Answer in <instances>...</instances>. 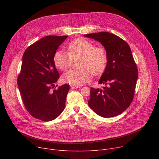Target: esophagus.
I'll return each mask as SVG.
<instances>
[{
    "label": "esophagus",
    "mask_w": 159,
    "mask_h": 159,
    "mask_svg": "<svg viewBox=\"0 0 159 159\" xmlns=\"http://www.w3.org/2000/svg\"><path fill=\"white\" fill-rule=\"evenodd\" d=\"M71 89H77V88H80L81 86H72V85H71Z\"/></svg>",
    "instance_id": "1"
}]
</instances>
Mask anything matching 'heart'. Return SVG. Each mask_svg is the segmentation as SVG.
I'll use <instances>...</instances> for the list:
<instances>
[{"label":"heart","instance_id":"obj_1","mask_svg":"<svg viewBox=\"0 0 159 159\" xmlns=\"http://www.w3.org/2000/svg\"><path fill=\"white\" fill-rule=\"evenodd\" d=\"M68 52L58 51L54 56V62L62 71L69 69L73 61L80 59L78 70H70L62 75V80L72 86H80L91 79L93 75L101 74L107 63V55L103 47H96L91 41L79 38L69 44Z\"/></svg>","mask_w":159,"mask_h":159}]
</instances>
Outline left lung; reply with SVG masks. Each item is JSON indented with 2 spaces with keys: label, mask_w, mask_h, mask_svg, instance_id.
<instances>
[{
  "label": "left lung",
  "mask_w": 159,
  "mask_h": 159,
  "mask_svg": "<svg viewBox=\"0 0 159 159\" xmlns=\"http://www.w3.org/2000/svg\"><path fill=\"white\" fill-rule=\"evenodd\" d=\"M99 42L106 49L107 63L98 80L101 89L91 88L89 107L104 118L121 114L131 104L134 96L138 70L126 42L108 32L84 35Z\"/></svg>",
  "instance_id": "1"
}]
</instances>
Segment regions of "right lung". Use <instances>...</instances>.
Masks as SVG:
<instances>
[{"mask_svg":"<svg viewBox=\"0 0 159 159\" xmlns=\"http://www.w3.org/2000/svg\"><path fill=\"white\" fill-rule=\"evenodd\" d=\"M67 37H44L29 46L22 56L18 86L25 107L37 119L53 120L64 110L70 85L51 88L59 78L54 56Z\"/></svg>","mask_w":159,"mask_h":159,"instance_id":"obj_1","label":"right lung"}]
</instances>
